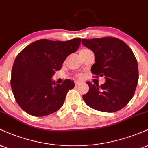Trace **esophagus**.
Wrapping results in <instances>:
<instances>
[{
	"label": "esophagus",
	"instance_id": "34e87169",
	"mask_svg": "<svg viewBox=\"0 0 148 148\" xmlns=\"http://www.w3.org/2000/svg\"><path fill=\"white\" fill-rule=\"evenodd\" d=\"M81 83H82L81 81H74V83H75V85H78L81 84Z\"/></svg>",
	"mask_w": 148,
	"mask_h": 148
}]
</instances>
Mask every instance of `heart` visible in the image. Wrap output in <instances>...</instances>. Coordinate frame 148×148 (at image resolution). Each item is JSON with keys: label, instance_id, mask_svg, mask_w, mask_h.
Returning a JSON list of instances; mask_svg holds the SVG:
<instances>
[{"label": "heart", "instance_id": "1", "mask_svg": "<svg viewBox=\"0 0 148 148\" xmlns=\"http://www.w3.org/2000/svg\"><path fill=\"white\" fill-rule=\"evenodd\" d=\"M87 50H89V49H86V48H83V49H82L79 51V53H81V52H83V51H85ZM76 76H77L78 77H82V76H83V74H78Z\"/></svg>", "mask_w": 148, "mask_h": 148}]
</instances>
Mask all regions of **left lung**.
<instances>
[{
    "mask_svg": "<svg viewBox=\"0 0 148 148\" xmlns=\"http://www.w3.org/2000/svg\"><path fill=\"white\" fill-rule=\"evenodd\" d=\"M92 49L96 63L92 73L106 78V83L94 85L87 81L89 91L83 96L90 108L104 112H114L124 108L134 96L138 81V63L134 53L125 42L114 37L82 39Z\"/></svg>",
    "mask_w": 148,
    "mask_h": 148,
    "instance_id": "8db88e82",
    "label": "left lung"
}]
</instances>
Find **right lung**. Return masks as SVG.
<instances>
[{
    "label": "right lung",
    "instance_id": "obj_1",
    "mask_svg": "<svg viewBox=\"0 0 148 148\" xmlns=\"http://www.w3.org/2000/svg\"><path fill=\"white\" fill-rule=\"evenodd\" d=\"M80 43V38L67 41L40 39L17 55L10 82L16 101L25 112L43 116L61 108L74 83L65 79L56 85L51 78L55 71L61 69L67 56L77 50Z\"/></svg>",
    "mask_w": 148,
    "mask_h": 148
}]
</instances>
